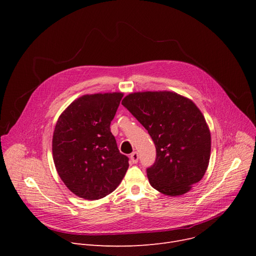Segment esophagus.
I'll list each match as a JSON object with an SVG mask.
<instances>
[{"instance_id": "esophagus-1", "label": "esophagus", "mask_w": 256, "mask_h": 256, "mask_svg": "<svg viewBox=\"0 0 256 256\" xmlns=\"http://www.w3.org/2000/svg\"><path fill=\"white\" fill-rule=\"evenodd\" d=\"M130 162H132V164L138 163V160H139V154H138V152H134L132 154H130Z\"/></svg>"}]
</instances>
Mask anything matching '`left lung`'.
I'll list each match as a JSON object with an SVG mask.
<instances>
[{
	"instance_id": "obj_1",
	"label": "left lung",
	"mask_w": 256,
	"mask_h": 256,
	"mask_svg": "<svg viewBox=\"0 0 256 256\" xmlns=\"http://www.w3.org/2000/svg\"><path fill=\"white\" fill-rule=\"evenodd\" d=\"M121 104L156 145V162L146 170L152 186L168 196L189 192L204 178L210 156V132L197 106L171 91L130 93Z\"/></svg>"
}]
</instances>
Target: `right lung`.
I'll return each instance as SVG.
<instances>
[{"mask_svg": "<svg viewBox=\"0 0 256 256\" xmlns=\"http://www.w3.org/2000/svg\"><path fill=\"white\" fill-rule=\"evenodd\" d=\"M124 93L86 94L59 116L52 158L60 178L76 196L98 200L112 193L126 176L128 158L119 152L110 124Z\"/></svg>", "mask_w": 256, "mask_h": 256, "instance_id": "right-lung-1", "label": "right lung"}]
</instances>
